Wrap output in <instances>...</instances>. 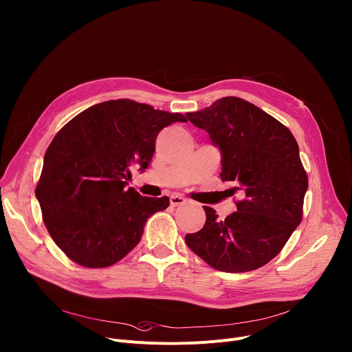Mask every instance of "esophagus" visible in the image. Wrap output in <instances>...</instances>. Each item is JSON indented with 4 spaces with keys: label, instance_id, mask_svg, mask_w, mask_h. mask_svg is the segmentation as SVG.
<instances>
[{
    "label": "esophagus",
    "instance_id": "obj_1",
    "mask_svg": "<svg viewBox=\"0 0 352 352\" xmlns=\"http://www.w3.org/2000/svg\"><path fill=\"white\" fill-rule=\"evenodd\" d=\"M185 202H186V199H185L184 197H181V195L174 194V195L170 197V204H171L173 206H181V205H184Z\"/></svg>",
    "mask_w": 352,
    "mask_h": 352
}]
</instances>
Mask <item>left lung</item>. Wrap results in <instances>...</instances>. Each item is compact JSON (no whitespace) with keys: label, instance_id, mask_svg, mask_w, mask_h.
I'll return each instance as SVG.
<instances>
[{"label":"left lung","instance_id":"8db88e82","mask_svg":"<svg viewBox=\"0 0 352 352\" xmlns=\"http://www.w3.org/2000/svg\"><path fill=\"white\" fill-rule=\"evenodd\" d=\"M186 118L219 146L220 178L233 184L229 197L240 194L241 199L223 220L204 206L205 226L186 234L185 243L217 271L257 270L276 257L302 221L309 181L299 146L285 124L237 97Z\"/></svg>","mask_w":352,"mask_h":352}]
</instances>
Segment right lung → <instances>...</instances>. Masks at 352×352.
Returning <instances> with one entry per match:
<instances>
[{"label": "right lung", "instance_id": "obj_1", "mask_svg": "<svg viewBox=\"0 0 352 352\" xmlns=\"http://www.w3.org/2000/svg\"><path fill=\"white\" fill-rule=\"evenodd\" d=\"M182 113L132 100L94 105L57 132L49 144L35 194L45 226L67 257L85 268H105L140 241L147 219L168 197H142L126 188L132 167L144 171L160 131Z\"/></svg>", "mask_w": 352, "mask_h": 352}]
</instances>
